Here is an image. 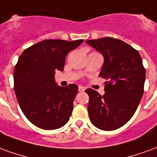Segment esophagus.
Returning a JSON list of instances; mask_svg holds the SVG:
<instances>
[{"label":"esophagus","mask_w":157,"mask_h":157,"mask_svg":"<svg viewBox=\"0 0 157 157\" xmlns=\"http://www.w3.org/2000/svg\"><path fill=\"white\" fill-rule=\"evenodd\" d=\"M84 90H85V88H84V87L83 86L78 87V91H79V92H83Z\"/></svg>","instance_id":"obj_1"}]
</instances>
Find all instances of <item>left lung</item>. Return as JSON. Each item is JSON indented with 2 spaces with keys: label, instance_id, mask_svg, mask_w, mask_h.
<instances>
[{
  "label": "left lung",
  "instance_id": "8db88e82",
  "mask_svg": "<svg viewBox=\"0 0 157 157\" xmlns=\"http://www.w3.org/2000/svg\"><path fill=\"white\" fill-rule=\"evenodd\" d=\"M86 43L104 56L99 76L106 79L103 96L92 89L85 90L90 97V120L100 130H116L131 119L142 98L146 79L142 59L137 50L116 38L88 40Z\"/></svg>",
  "mask_w": 157,
  "mask_h": 157
}]
</instances>
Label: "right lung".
<instances>
[{
  "label": "right lung",
  "instance_id": "add662e5",
  "mask_svg": "<svg viewBox=\"0 0 157 157\" xmlns=\"http://www.w3.org/2000/svg\"><path fill=\"white\" fill-rule=\"evenodd\" d=\"M83 40H44L25 49L14 68V91L21 111L43 130L63 126L70 117L78 86L60 87L55 71L63 70L65 58Z\"/></svg>",
  "mask_w": 157,
  "mask_h": 157
}]
</instances>
